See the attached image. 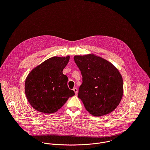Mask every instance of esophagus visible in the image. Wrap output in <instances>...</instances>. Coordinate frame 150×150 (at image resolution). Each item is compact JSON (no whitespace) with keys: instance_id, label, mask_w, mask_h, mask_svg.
<instances>
[{"instance_id":"1","label":"esophagus","mask_w":150,"mask_h":150,"mask_svg":"<svg viewBox=\"0 0 150 150\" xmlns=\"http://www.w3.org/2000/svg\"><path fill=\"white\" fill-rule=\"evenodd\" d=\"M73 90H74V91L75 92V94L76 95V94H78V89H77L76 88H74L73 89Z\"/></svg>"}]
</instances>
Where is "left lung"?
I'll return each instance as SVG.
<instances>
[{"mask_svg": "<svg viewBox=\"0 0 150 150\" xmlns=\"http://www.w3.org/2000/svg\"><path fill=\"white\" fill-rule=\"evenodd\" d=\"M74 60L82 76L78 97L85 108L94 116L113 112L123 93V79L118 69L94 54L75 56Z\"/></svg>", "mask_w": 150, "mask_h": 150, "instance_id": "8db88e82", "label": "left lung"}]
</instances>
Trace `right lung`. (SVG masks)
<instances>
[{"instance_id": "obj_1", "label": "right lung", "mask_w": 150, "mask_h": 150, "mask_svg": "<svg viewBox=\"0 0 150 150\" xmlns=\"http://www.w3.org/2000/svg\"><path fill=\"white\" fill-rule=\"evenodd\" d=\"M67 57H52L34 68L25 82V93L33 108L45 113H53L75 95L68 87V77L63 74L69 60Z\"/></svg>"}]
</instances>
